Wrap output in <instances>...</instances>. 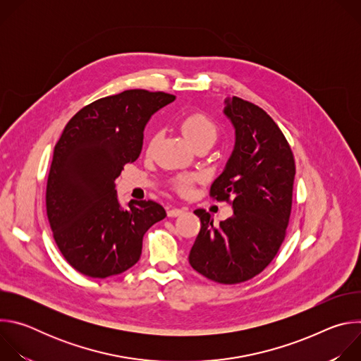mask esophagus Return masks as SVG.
Instances as JSON below:
<instances>
[{"label": "esophagus", "instance_id": "esophagus-1", "mask_svg": "<svg viewBox=\"0 0 361 361\" xmlns=\"http://www.w3.org/2000/svg\"><path fill=\"white\" fill-rule=\"evenodd\" d=\"M183 213H185V209L184 207H169V210H167V216L169 217H178V216H181Z\"/></svg>", "mask_w": 361, "mask_h": 361}]
</instances>
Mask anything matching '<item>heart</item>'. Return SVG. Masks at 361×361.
Returning <instances> with one entry per match:
<instances>
[{
    "label": "heart",
    "mask_w": 361,
    "mask_h": 361,
    "mask_svg": "<svg viewBox=\"0 0 361 361\" xmlns=\"http://www.w3.org/2000/svg\"><path fill=\"white\" fill-rule=\"evenodd\" d=\"M180 128L183 131V134L192 142V145H200V144H214L219 135V127L216 124V121L202 111H192L185 114L181 120H180ZM159 135L154 134L149 145L152 147L154 144L157 142ZM197 180V176L190 174V176H183L180 178L176 180L174 183V190L180 194H185L188 192V190L191 188L192 183Z\"/></svg>",
    "instance_id": "obj_1"
}]
</instances>
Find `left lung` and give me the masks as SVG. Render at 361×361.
<instances>
[{"instance_id": "8db88e82", "label": "left lung", "mask_w": 361, "mask_h": 361, "mask_svg": "<svg viewBox=\"0 0 361 361\" xmlns=\"http://www.w3.org/2000/svg\"><path fill=\"white\" fill-rule=\"evenodd\" d=\"M224 113L235 127V148L210 197L228 202L234 214L216 227L210 213L195 210L201 228L188 260L205 279L237 284L260 274L287 235L295 163L287 138L263 109L233 97Z\"/></svg>"}]
</instances>
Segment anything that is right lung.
<instances>
[{
	"label": "right lung",
	"mask_w": 361,
	"mask_h": 361,
	"mask_svg": "<svg viewBox=\"0 0 361 361\" xmlns=\"http://www.w3.org/2000/svg\"><path fill=\"white\" fill-rule=\"evenodd\" d=\"M163 91L127 90L82 107L54 148L47 180V217L67 263L84 276L106 279L133 267L147 230L166 217L152 200L121 210L116 178L134 163L149 117L174 101Z\"/></svg>",
	"instance_id": "add662e5"
}]
</instances>
